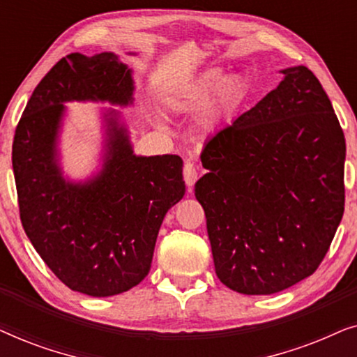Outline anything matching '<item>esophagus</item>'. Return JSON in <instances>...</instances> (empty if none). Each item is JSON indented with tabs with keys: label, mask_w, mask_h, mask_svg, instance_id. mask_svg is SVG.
<instances>
[{
	"label": "esophagus",
	"mask_w": 357,
	"mask_h": 357,
	"mask_svg": "<svg viewBox=\"0 0 357 357\" xmlns=\"http://www.w3.org/2000/svg\"><path fill=\"white\" fill-rule=\"evenodd\" d=\"M183 178H185V183H187L188 190L193 187V183L197 182V178H198L197 165H195L193 162H190V160H187L183 165Z\"/></svg>",
	"instance_id": "34e87169"
}]
</instances>
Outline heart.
<instances>
[{
    "label": "heart",
    "instance_id": "b5f03b06",
    "mask_svg": "<svg viewBox=\"0 0 357 357\" xmlns=\"http://www.w3.org/2000/svg\"><path fill=\"white\" fill-rule=\"evenodd\" d=\"M245 82L242 76L231 75L226 77L222 68H208L193 79L185 82L175 94L169 97L167 102L174 110H193L206 104L209 97L218 92L216 104L209 112V120L216 121L224 112L232 109L241 100Z\"/></svg>",
    "mask_w": 357,
    "mask_h": 357
}]
</instances>
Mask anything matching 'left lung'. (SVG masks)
<instances>
[{
  "instance_id": "obj_1",
  "label": "left lung",
  "mask_w": 357,
  "mask_h": 357,
  "mask_svg": "<svg viewBox=\"0 0 357 357\" xmlns=\"http://www.w3.org/2000/svg\"><path fill=\"white\" fill-rule=\"evenodd\" d=\"M206 141L195 183L214 270L247 296L284 291L324 260L344 211L346 143L305 66Z\"/></svg>"
}]
</instances>
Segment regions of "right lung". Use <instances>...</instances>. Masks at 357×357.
<instances>
[{
	"instance_id": "1",
	"label": "right lung",
	"mask_w": 357,
	"mask_h": 357,
	"mask_svg": "<svg viewBox=\"0 0 357 357\" xmlns=\"http://www.w3.org/2000/svg\"><path fill=\"white\" fill-rule=\"evenodd\" d=\"M133 70L112 52L61 58L38 82L19 120L13 170L29 241L73 291L109 297L148 276L160 224L185 195L178 155H136L123 115L101 109L98 172L71 181L62 172L59 135L68 101L130 107Z\"/></svg>"
}]
</instances>
